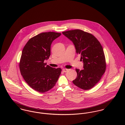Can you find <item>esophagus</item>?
<instances>
[{
  "label": "esophagus",
  "mask_w": 125,
  "mask_h": 125,
  "mask_svg": "<svg viewBox=\"0 0 125 125\" xmlns=\"http://www.w3.org/2000/svg\"><path fill=\"white\" fill-rule=\"evenodd\" d=\"M62 71H63V72H67L68 71V69H66V68H63V69H62Z\"/></svg>",
  "instance_id": "34e87169"
}]
</instances>
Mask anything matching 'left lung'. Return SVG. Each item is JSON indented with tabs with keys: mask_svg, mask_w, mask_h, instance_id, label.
Here are the masks:
<instances>
[{
	"mask_svg": "<svg viewBox=\"0 0 125 125\" xmlns=\"http://www.w3.org/2000/svg\"><path fill=\"white\" fill-rule=\"evenodd\" d=\"M62 33L73 42L76 53L81 56L84 62L83 70L75 69L77 76L73 83L81 89H91L99 82L106 70L102 46L93 35L80 29Z\"/></svg>",
	"mask_w": 125,
	"mask_h": 125,
	"instance_id": "1",
	"label": "left lung"
}]
</instances>
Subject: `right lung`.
I'll return each mask as SVG.
<instances>
[{
  "label": "right lung",
  "mask_w": 125,
  "mask_h": 125,
  "mask_svg": "<svg viewBox=\"0 0 125 125\" xmlns=\"http://www.w3.org/2000/svg\"><path fill=\"white\" fill-rule=\"evenodd\" d=\"M61 33L49 32L40 33L30 38L24 46L19 67L27 84L36 91L44 93L53 88L62 69L46 65L45 60L51 55V46Z\"/></svg>",
  "instance_id": "1"
}]
</instances>
